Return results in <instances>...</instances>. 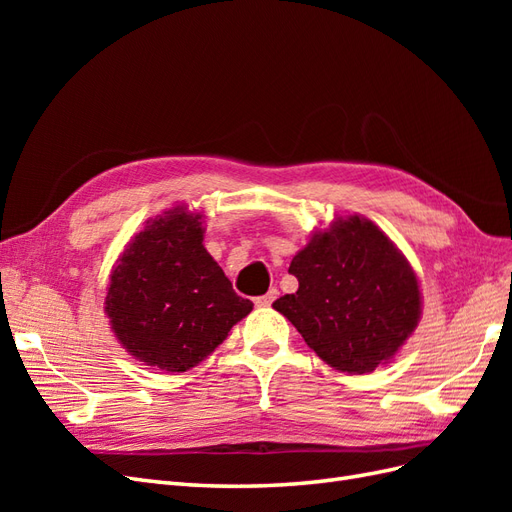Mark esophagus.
Wrapping results in <instances>:
<instances>
[{
	"label": "esophagus",
	"instance_id": "1",
	"mask_svg": "<svg viewBox=\"0 0 512 512\" xmlns=\"http://www.w3.org/2000/svg\"><path fill=\"white\" fill-rule=\"evenodd\" d=\"M275 299H277V290H275V288H271L267 294H262V297H256V299H254V303H256L258 307H269Z\"/></svg>",
	"mask_w": 512,
	"mask_h": 512
}]
</instances>
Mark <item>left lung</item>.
<instances>
[{
	"label": "left lung",
	"mask_w": 512,
	"mask_h": 512,
	"mask_svg": "<svg viewBox=\"0 0 512 512\" xmlns=\"http://www.w3.org/2000/svg\"><path fill=\"white\" fill-rule=\"evenodd\" d=\"M288 271L299 290L273 307L339 371L369 374L389 363L421 320V290L410 262L361 215L316 230Z\"/></svg>",
	"instance_id": "obj_1"
}]
</instances>
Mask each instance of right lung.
<instances>
[{
    "label": "right lung",
    "mask_w": 512,
    "mask_h": 512,
    "mask_svg": "<svg viewBox=\"0 0 512 512\" xmlns=\"http://www.w3.org/2000/svg\"><path fill=\"white\" fill-rule=\"evenodd\" d=\"M203 215L177 205L149 220L113 267L104 312L134 359L170 374L196 367L252 312L203 245Z\"/></svg>",
    "instance_id": "right-lung-1"
}]
</instances>
